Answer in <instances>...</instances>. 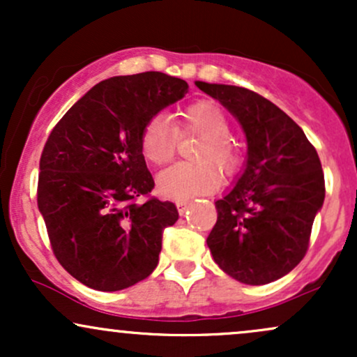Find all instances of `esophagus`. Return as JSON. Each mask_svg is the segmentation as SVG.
<instances>
[{
    "instance_id": "obj_1",
    "label": "esophagus",
    "mask_w": 357,
    "mask_h": 357,
    "mask_svg": "<svg viewBox=\"0 0 357 357\" xmlns=\"http://www.w3.org/2000/svg\"><path fill=\"white\" fill-rule=\"evenodd\" d=\"M188 206H190V202H186V199H179V202H176V208H178L179 215H184L188 210Z\"/></svg>"
}]
</instances>
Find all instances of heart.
Masks as SVG:
<instances>
[{"mask_svg":"<svg viewBox=\"0 0 357 357\" xmlns=\"http://www.w3.org/2000/svg\"><path fill=\"white\" fill-rule=\"evenodd\" d=\"M179 132H196L204 137L196 151L202 162H176L158 176V190L169 199H188L218 190L221 179L216 165L225 173H231L238 165V153L228 139L230 124L218 105L199 100L188 105L178 117ZM178 130L165 116H155L144 126L141 149L147 161L162 166L174 158L178 149Z\"/></svg>","mask_w":357,"mask_h":357,"instance_id":"heart-1","label":"heart"}]
</instances>
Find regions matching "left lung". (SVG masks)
Here are the masks:
<instances>
[{"label":"left lung","mask_w":357,"mask_h":357,"mask_svg":"<svg viewBox=\"0 0 357 357\" xmlns=\"http://www.w3.org/2000/svg\"><path fill=\"white\" fill-rule=\"evenodd\" d=\"M238 121L247 161L235 186L216 199L206 243L227 275L264 285L296 268L326 196L317 151L275 104L235 85L195 82Z\"/></svg>","instance_id":"8db88e82"}]
</instances>
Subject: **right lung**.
Masks as SVG:
<instances>
[{"instance_id":"obj_1","label":"right lung","mask_w":357,"mask_h":357,"mask_svg":"<svg viewBox=\"0 0 357 357\" xmlns=\"http://www.w3.org/2000/svg\"><path fill=\"white\" fill-rule=\"evenodd\" d=\"M186 93V82L161 72L110 77L53 127L40 159L38 210L56 260L90 289H127L158 267L162 231L179 215L169 202L137 203L154 188L141 134Z\"/></svg>"}]
</instances>
